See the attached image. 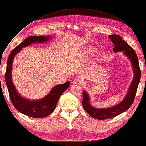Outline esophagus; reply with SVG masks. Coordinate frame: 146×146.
Listing matches in <instances>:
<instances>
[{"mask_svg": "<svg viewBox=\"0 0 146 146\" xmlns=\"http://www.w3.org/2000/svg\"><path fill=\"white\" fill-rule=\"evenodd\" d=\"M72 83L74 84H78V85H80V86H82V85L84 84V80H83L82 78H80L79 77H77V78H74Z\"/></svg>", "mask_w": 146, "mask_h": 146, "instance_id": "esophagus-1", "label": "esophagus"}]
</instances>
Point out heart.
I'll return each mask as SVG.
<instances>
[{"mask_svg": "<svg viewBox=\"0 0 146 146\" xmlns=\"http://www.w3.org/2000/svg\"><path fill=\"white\" fill-rule=\"evenodd\" d=\"M93 52H94V50H93V49H92V48L88 47V48H86V53H88V54H92V53Z\"/></svg>", "mask_w": 146, "mask_h": 146, "instance_id": "b5f03b06", "label": "heart"}]
</instances>
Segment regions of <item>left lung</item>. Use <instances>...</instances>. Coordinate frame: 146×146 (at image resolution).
I'll return each mask as SVG.
<instances>
[{
	"label": "left lung",
	"mask_w": 146,
	"mask_h": 146,
	"mask_svg": "<svg viewBox=\"0 0 146 146\" xmlns=\"http://www.w3.org/2000/svg\"><path fill=\"white\" fill-rule=\"evenodd\" d=\"M108 38L110 39L111 41L114 45V48H113L114 52H123V54L130 60L132 67H133L134 78L124 99L119 104L113 106L112 107L104 108H97L94 107L90 104L89 94L85 90L83 91V108L86 112L92 117L95 119L100 120L109 119L117 116L121 114V113L125 112L130 108L135 99L141 77V71L139 63H138V56L135 50L131 47L123 40H122V38L119 35L113 34L108 36Z\"/></svg>",
	"instance_id": "left-lung-1"
}]
</instances>
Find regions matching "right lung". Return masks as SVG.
I'll use <instances>...</instances> for the list:
<instances>
[{"mask_svg": "<svg viewBox=\"0 0 146 146\" xmlns=\"http://www.w3.org/2000/svg\"><path fill=\"white\" fill-rule=\"evenodd\" d=\"M52 36H50L28 37L11 52L8 59L5 78L11 103L19 112L29 117L41 118L50 115L56 108L61 95L68 88L70 85V82L68 81L64 84L55 86L47 96L38 100H30L23 98L13 85L11 77V70L13 60L15 55L20 52L23 47H27L33 43H45L50 40Z\"/></svg>", "mask_w": 146, "mask_h": 146, "instance_id": "add662e5", "label": "right lung"}]
</instances>
